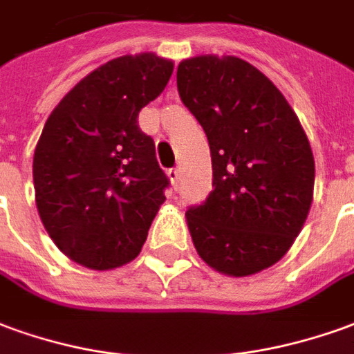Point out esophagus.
Instances as JSON below:
<instances>
[{
	"label": "esophagus",
	"mask_w": 354,
	"mask_h": 354,
	"mask_svg": "<svg viewBox=\"0 0 354 354\" xmlns=\"http://www.w3.org/2000/svg\"><path fill=\"white\" fill-rule=\"evenodd\" d=\"M167 174H169L172 185H174V187H178V182H180V170H178V169H169V170H167Z\"/></svg>",
	"instance_id": "34e87169"
}]
</instances>
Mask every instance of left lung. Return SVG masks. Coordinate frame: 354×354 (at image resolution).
<instances>
[{"mask_svg":"<svg viewBox=\"0 0 354 354\" xmlns=\"http://www.w3.org/2000/svg\"><path fill=\"white\" fill-rule=\"evenodd\" d=\"M176 84L211 147L212 192L185 212L195 249L228 276L264 270L288 253L313 203L305 130L281 91L243 59H185Z\"/></svg>","mask_w":354,"mask_h":354,"instance_id":"obj_1","label":"left lung"}]
</instances>
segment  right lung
I'll return each instance as SVG.
<instances>
[{"instance_id": "add662e5", "label": "right lung", "mask_w": 354, "mask_h": 354, "mask_svg": "<svg viewBox=\"0 0 354 354\" xmlns=\"http://www.w3.org/2000/svg\"><path fill=\"white\" fill-rule=\"evenodd\" d=\"M153 53L109 61L53 109L34 151V189L49 237L74 263L117 268L142 251L169 176L138 115L169 84Z\"/></svg>"}]
</instances>
